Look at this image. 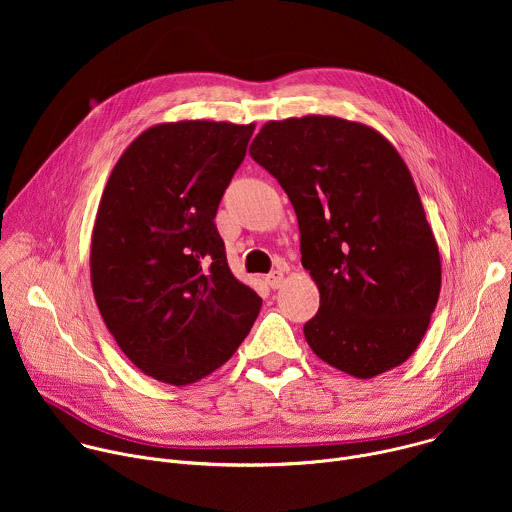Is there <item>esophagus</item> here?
<instances>
[{"mask_svg": "<svg viewBox=\"0 0 512 512\" xmlns=\"http://www.w3.org/2000/svg\"><path fill=\"white\" fill-rule=\"evenodd\" d=\"M265 281H267V285L269 287H273V289H277V287H281V283L285 281V273L283 271H271L267 277H265Z\"/></svg>", "mask_w": 512, "mask_h": 512, "instance_id": "34e87169", "label": "esophagus"}]
</instances>
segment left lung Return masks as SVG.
<instances>
[{
    "instance_id": "obj_1",
    "label": "left lung",
    "mask_w": 512,
    "mask_h": 512,
    "mask_svg": "<svg viewBox=\"0 0 512 512\" xmlns=\"http://www.w3.org/2000/svg\"><path fill=\"white\" fill-rule=\"evenodd\" d=\"M249 154L298 216L302 265L320 289L310 348L356 379L399 367L427 332L442 261L395 145L364 123L306 115L267 121Z\"/></svg>"
}]
</instances>
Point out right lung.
<instances>
[{"label": "right lung", "instance_id": "1", "mask_svg": "<svg viewBox=\"0 0 512 512\" xmlns=\"http://www.w3.org/2000/svg\"><path fill=\"white\" fill-rule=\"evenodd\" d=\"M253 129L158 123L105 184L91 235L95 302L123 354L160 383L192 385L223 367L261 310L214 225Z\"/></svg>", "mask_w": 512, "mask_h": 512}]
</instances>
